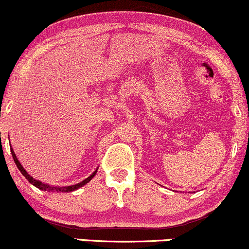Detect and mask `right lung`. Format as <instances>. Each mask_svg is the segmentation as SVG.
<instances>
[{
  "label": "right lung",
  "instance_id": "1",
  "mask_svg": "<svg viewBox=\"0 0 249 249\" xmlns=\"http://www.w3.org/2000/svg\"><path fill=\"white\" fill-rule=\"evenodd\" d=\"M10 151H11V154H13L14 161H15V164H16L17 168H18L19 172H21V173L23 174V176L25 177V179H27L28 181H29L31 185H34V186H35V187L39 188V190H42V191H47V192H57V193H68V192H73V191L78 190V188H81V187L84 186V185H87L88 182L90 181V180L92 179L93 177L96 176L97 171H98V168H96L95 172H93L92 174H91L90 177H88L87 179H84V180H83V181L78 182V184H76V185H71V186H55V185L45 184V182L41 181V180H37V179H35V178H33V177H31L30 174L28 173L27 171L24 170V167L22 166L21 162L18 161V159H17V157H16L15 152H14L13 147H10Z\"/></svg>",
  "mask_w": 249,
  "mask_h": 249
}]
</instances>
